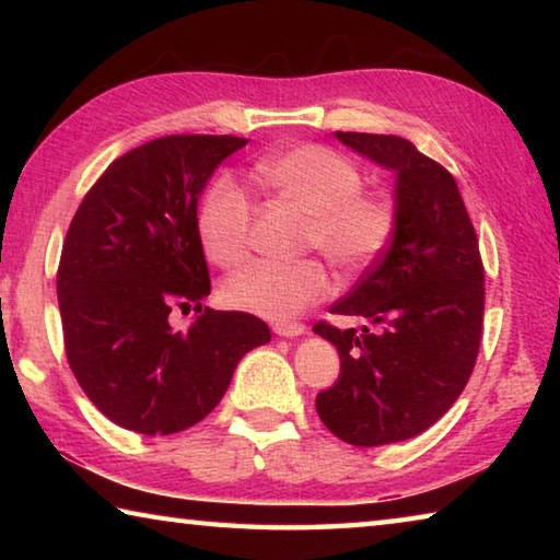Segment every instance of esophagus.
I'll use <instances>...</instances> for the list:
<instances>
[{"label":"esophagus","instance_id":"obj_1","mask_svg":"<svg viewBox=\"0 0 560 560\" xmlns=\"http://www.w3.org/2000/svg\"><path fill=\"white\" fill-rule=\"evenodd\" d=\"M306 326L299 324V320H283V324H273V334L281 338H296L301 336Z\"/></svg>","mask_w":560,"mask_h":560}]
</instances>
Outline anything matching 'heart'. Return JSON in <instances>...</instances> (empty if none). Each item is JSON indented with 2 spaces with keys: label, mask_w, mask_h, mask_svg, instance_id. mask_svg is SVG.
I'll return each mask as SVG.
<instances>
[{
  "label": "heart",
  "mask_w": 560,
  "mask_h": 560,
  "mask_svg": "<svg viewBox=\"0 0 560 560\" xmlns=\"http://www.w3.org/2000/svg\"><path fill=\"white\" fill-rule=\"evenodd\" d=\"M254 183L303 212V246H316L340 273H355L381 257L395 226L385 197L363 192V173L336 150L293 145L261 158ZM252 207L230 179H217L197 207V236L207 259L236 269L249 257ZM330 277L318 259L254 264L222 283L226 306L283 320L328 296Z\"/></svg>",
  "instance_id": "1"
}]
</instances>
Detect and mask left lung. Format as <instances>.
Returning a JSON list of instances; mask_svg holds the SVG:
<instances>
[{
    "mask_svg": "<svg viewBox=\"0 0 560 560\" xmlns=\"http://www.w3.org/2000/svg\"><path fill=\"white\" fill-rule=\"evenodd\" d=\"M336 138L395 173V226L381 259L330 306L381 330L314 326L340 355L338 381L318 393L316 410L336 438L377 447L432 428L462 395L479 353L485 267L447 170L397 136Z\"/></svg>",
    "mask_w": 560,
    "mask_h": 560,
    "instance_id": "obj_1",
    "label": "left lung"
}]
</instances>
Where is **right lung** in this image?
Segmentation results:
<instances>
[{
    "mask_svg": "<svg viewBox=\"0 0 560 560\" xmlns=\"http://www.w3.org/2000/svg\"><path fill=\"white\" fill-rule=\"evenodd\" d=\"M234 136H167L110 163L75 210L61 249L66 358L89 400L120 428L173 434L210 415L252 348L271 340L261 318L202 308L210 269L197 202ZM201 314L187 331L173 310Z\"/></svg>",
    "mask_w": 560,
    "mask_h": 560,
    "instance_id": "obj_1",
    "label": "right lung"
}]
</instances>
